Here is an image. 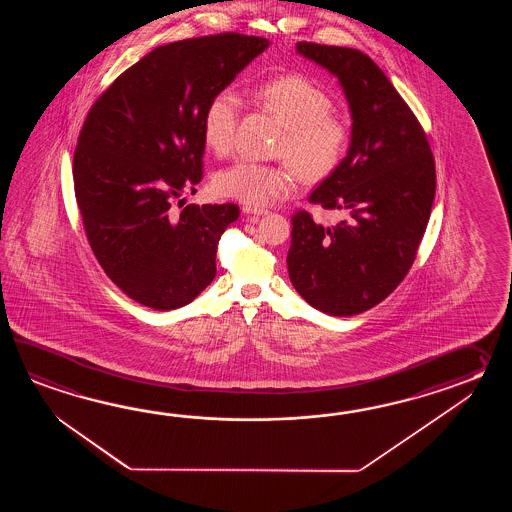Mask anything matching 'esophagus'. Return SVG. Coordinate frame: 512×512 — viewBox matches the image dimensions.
Returning <instances> with one entry per match:
<instances>
[{"label": "esophagus", "instance_id": "esophagus-1", "mask_svg": "<svg viewBox=\"0 0 512 512\" xmlns=\"http://www.w3.org/2000/svg\"><path fill=\"white\" fill-rule=\"evenodd\" d=\"M243 214H247V216H267L269 210L267 208L243 207Z\"/></svg>", "mask_w": 512, "mask_h": 512}]
</instances>
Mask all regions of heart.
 <instances>
[{
  "mask_svg": "<svg viewBox=\"0 0 512 512\" xmlns=\"http://www.w3.org/2000/svg\"><path fill=\"white\" fill-rule=\"evenodd\" d=\"M256 97L283 124L278 153L293 163L261 164L238 161L214 177L221 196L247 207H263L294 190L302 174L316 181L331 174L348 152L349 128L331 113V98L322 87L302 75H283L261 84ZM241 98L234 87H225L208 100L203 113V141L210 152L229 155L234 148Z\"/></svg>",
  "mask_w": 512,
  "mask_h": 512,
  "instance_id": "1",
  "label": "heart"
}]
</instances>
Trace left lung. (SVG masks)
Returning a JSON list of instances; mask_svg holds the SVG:
<instances>
[{
  "label": "left lung",
  "instance_id": "1",
  "mask_svg": "<svg viewBox=\"0 0 512 512\" xmlns=\"http://www.w3.org/2000/svg\"><path fill=\"white\" fill-rule=\"evenodd\" d=\"M296 51L338 78L353 122L348 155L309 196L342 219L322 225L305 210L294 214L289 278L318 311L359 315L393 293L414 263L434 203V155L370 56L311 42Z\"/></svg>",
  "mask_w": 512,
  "mask_h": 512
}]
</instances>
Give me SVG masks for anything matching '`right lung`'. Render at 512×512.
<instances>
[{"instance_id": "add662e5", "label": "right lung", "mask_w": 512, "mask_h": 512, "mask_svg": "<svg viewBox=\"0 0 512 512\" xmlns=\"http://www.w3.org/2000/svg\"><path fill=\"white\" fill-rule=\"evenodd\" d=\"M267 47L238 33L161 45L89 109L73 159L75 196L93 254L131 300L170 311L214 280L219 238L240 208L177 212L174 201L203 179L208 100Z\"/></svg>"}]
</instances>
